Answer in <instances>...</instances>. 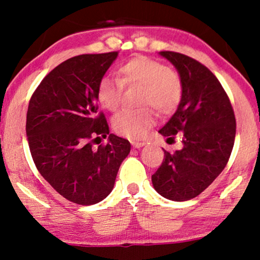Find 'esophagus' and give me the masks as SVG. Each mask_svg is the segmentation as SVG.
Returning <instances> with one entry per match:
<instances>
[{"label": "esophagus", "instance_id": "obj_1", "mask_svg": "<svg viewBox=\"0 0 260 260\" xmlns=\"http://www.w3.org/2000/svg\"><path fill=\"white\" fill-rule=\"evenodd\" d=\"M131 144H133V147L136 148V149H140V148L144 147V145H145L144 142H131Z\"/></svg>", "mask_w": 260, "mask_h": 260}]
</instances>
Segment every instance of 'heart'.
<instances>
[{"label":"heart","instance_id":"1","mask_svg":"<svg viewBox=\"0 0 260 260\" xmlns=\"http://www.w3.org/2000/svg\"><path fill=\"white\" fill-rule=\"evenodd\" d=\"M117 78L104 77L98 83L97 99L103 108L115 111L120 104L124 86H140L141 105H149L161 115L176 109L182 98V81L175 71L148 56H135L117 70ZM123 110L113 117V130L127 138L143 137L154 125L152 109Z\"/></svg>","mask_w":260,"mask_h":260}]
</instances>
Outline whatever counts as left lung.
Instances as JSON below:
<instances>
[{"label": "left lung", "instance_id": "1", "mask_svg": "<svg viewBox=\"0 0 260 260\" xmlns=\"http://www.w3.org/2000/svg\"><path fill=\"white\" fill-rule=\"evenodd\" d=\"M175 66L182 81V98L168 123L158 131L182 148L165 151L162 165L151 176L163 198L187 201L201 194L225 168L236 138V117L229 95L207 67L176 52H159Z\"/></svg>", "mask_w": 260, "mask_h": 260}]
</instances>
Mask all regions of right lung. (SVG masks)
<instances>
[{
    "instance_id": "obj_1",
    "label": "right lung",
    "mask_w": 260,
    "mask_h": 260,
    "mask_svg": "<svg viewBox=\"0 0 260 260\" xmlns=\"http://www.w3.org/2000/svg\"><path fill=\"white\" fill-rule=\"evenodd\" d=\"M118 52L73 56L52 70L31 95L26 134L42 177L74 204L101 202L113 189L131 145L110 134L97 86ZM108 143L94 147L98 138ZM98 144V143H97Z\"/></svg>"
}]
</instances>
